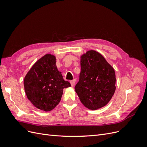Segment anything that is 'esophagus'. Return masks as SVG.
<instances>
[{
  "mask_svg": "<svg viewBox=\"0 0 147 147\" xmlns=\"http://www.w3.org/2000/svg\"><path fill=\"white\" fill-rule=\"evenodd\" d=\"M75 82H76V80H75V79H74V80H71V81H70L71 86H74L75 85Z\"/></svg>",
  "mask_w": 147,
  "mask_h": 147,
  "instance_id": "esophagus-1",
  "label": "esophagus"
}]
</instances>
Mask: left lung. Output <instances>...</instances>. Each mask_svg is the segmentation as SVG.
Wrapping results in <instances>:
<instances>
[{
    "label": "left lung",
    "mask_w": 147,
    "mask_h": 147,
    "mask_svg": "<svg viewBox=\"0 0 147 147\" xmlns=\"http://www.w3.org/2000/svg\"><path fill=\"white\" fill-rule=\"evenodd\" d=\"M81 72L75 86L82 103L90 110H96L107 104L116 86L113 67L95 50H89L80 56Z\"/></svg>",
    "instance_id": "left-lung-1"
}]
</instances>
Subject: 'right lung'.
I'll use <instances>...</instances> for the list:
<instances>
[{
	"label": "right lung",
	"mask_w": 147,
	"mask_h": 147,
	"mask_svg": "<svg viewBox=\"0 0 147 147\" xmlns=\"http://www.w3.org/2000/svg\"><path fill=\"white\" fill-rule=\"evenodd\" d=\"M56 57L46 54L37 61L24 79L28 99L35 107L49 112L60 102L63 89L71 86L56 65Z\"/></svg>",
	"instance_id": "right-lung-1"
}]
</instances>
